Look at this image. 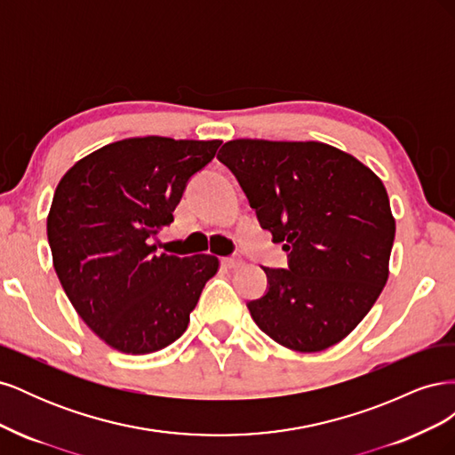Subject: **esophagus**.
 I'll return each instance as SVG.
<instances>
[{
	"label": "esophagus",
	"instance_id": "1",
	"mask_svg": "<svg viewBox=\"0 0 455 455\" xmlns=\"http://www.w3.org/2000/svg\"><path fill=\"white\" fill-rule=\"evenodd\" d=\"M222 264L229 269H237V267L243 266V259L239 256H228V258L222 259Z\"/></svg>",
	"mask_w": 455,
	"mask_h": 455
}]
</instances>
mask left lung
Masks as SVG:
<instances>
[{
	"mask_svg": "<svg viewBox=\"0 0 455 455\" xmlns=\"http://www.w3.org/2000/svg\"><path fill=\"white\" fill-rule=\"evenodd\" d=\"M218 159L288 252V269L264 267L267 292L249 301L254 323L292 351L336 346L389 277L395 218L383 182L323 142L239 139L226 142Z\"/></svg>",
	"mask_w": 455,
	"mask_h": 455,
	"instance_id": "1",
	"label": "left lung"
}]
</instances>
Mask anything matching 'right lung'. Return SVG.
Wrapping results in <instances>:
<instances>
[{"label": "right lung", "instance_id": "right-lung-1", "mask_svg": "<svg viewBox=\"0 0 455 455\" xmlns=\"http://www.w3.org/2000/svg\"><path fill=\"white\" fill-rule=\"evenodd\" d=\"M220 144L125 139L79 159L59 182L47 216L52 266L77 315L109 347L146 355L186 332L220 261L157 256L149 241L171 226L188 180Z\"/></svg>", "mask_w": 455, "mask_h": 455}]
</instances>
